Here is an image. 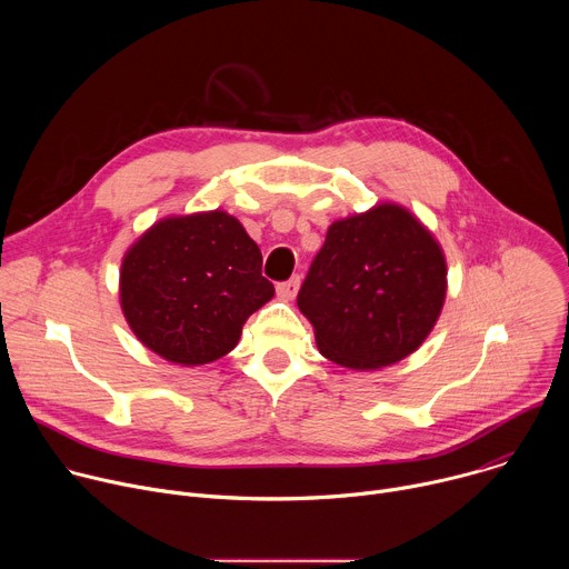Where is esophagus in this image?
I'll list each match as a JSON object with an SVG mask.
<instances>
[{"label":"esophagus","mask_w":569,"mask_h":569,"mask_svg":"<svg viewBox=\"0 0 569 569\" xmlns=\"http://www.w3.org/2000/svg\"><path fill=\"white\" fill-rule=\"evenodd\" d=\"M299 277H292L290 281H283V283H279L277 286V292H279V297L281 299H295V295L299 292Z\"/></svg>","instance_id":"34e87169"}]
</instances>
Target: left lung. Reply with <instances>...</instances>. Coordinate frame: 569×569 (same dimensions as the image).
Returning <instances> with one entry per match:
<instances>
[{"mask_svg": "<svg viewBox=\"0 0 569 569\" xmlns=\"http://www.w3.org/2000/svg\"><path fill=\"white\" fill-rule=\"evenodd\" d=\"M448 268L439 240L402 204L336 220L299 290L323 358L356 371L415 353L441 315Z\"/></svg>", "mask_w": 569, "mask_h": 569, "instance_id": "8db88e82", "label": "left lung"}]
</instances>
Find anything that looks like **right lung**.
I'll return each mask as SVG.
<instances>
[{
  "mask_svg": "<svg viewBox=\"0 0 569 569\" xmlns=\"http://www.w3.org/2000/svg\"><path fill=\"white\" fill-rule=\"evenodd\" d=\"M261 263L257 242L222 209L161 218L123 254V317L159 358L209 365L238 345L242 323L274 297Z\"/></svg>",
  "mask_w": 569,
  "mask_h": 569,
  "instance_id": "add662e5",
  "label": "right lung"
}]
</instances>
